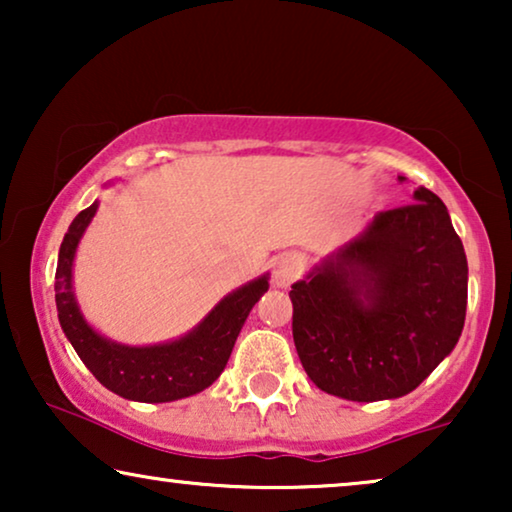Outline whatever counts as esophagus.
Returning a JSON list of instances; mask_svg holds the SVG:
<instances>
[{
  "instance_id": "obj_1",
  "label": "esophagus",
  "mask_w": 512,
  "mask_h": 512,
  "mask_svg": "<svg viewBox=\"0 0 512 512\" xmlns=\"http://www.w3.org/2000/svg\"><path fill=\"white\" fill-rule=\"evenodd\" d=\"M300 272H303V258L298 254L277 256L275 263H272V284H275L277 289H289V286L300 277Z\"/></svg>"
}]
</instances>
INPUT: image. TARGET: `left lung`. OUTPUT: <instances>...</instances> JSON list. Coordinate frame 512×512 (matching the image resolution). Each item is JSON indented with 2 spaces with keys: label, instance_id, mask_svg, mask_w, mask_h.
I'll use <instances>...</instances> for the list:
<instances>
[{
  "label": "left lung",
  "instance_id": "8db88e82",
  "mask_svg": "<svg viewBox=\"0 0 512 512\" xmlns=\"http://www.w3.org/2000/svg\"><path fill=\"white\" fill-rule=\"evenodd\" d=\"M412 198L375 214L291 284L298 359L326 394L356 403L401 398L459 342L464 244L436 193L419 186Z\"/></svg>",
  "mask_w": 512,
  "mask_h": 512
}]
</instances>
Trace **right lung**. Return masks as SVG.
Returning a JSON list of instances; mask_svg holds the SVG:
<instances>
[{"instance_id": "right-lung-1", "label": "right lung", "mask_w": 512, "mask_h": 512, "mask_svg": "<svg viewBox=\"0 0 512 512\" xmlns=\"http://www.w3.org/2000/svg\"><path fill=\"white\" fill-rule=\"evenodd\" d=\"M100 202L76 216L60 244L55 270V305L62 333L86 368L114 394L137 403H170L207 389L223 373L251 307L268 291L265 275L223 296L207 317L177 340L158 345H123L104 338L83 317L74 296V258Z\"/></svg>"}]
</instances>
